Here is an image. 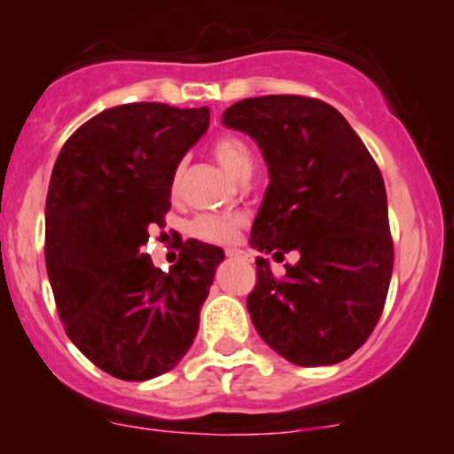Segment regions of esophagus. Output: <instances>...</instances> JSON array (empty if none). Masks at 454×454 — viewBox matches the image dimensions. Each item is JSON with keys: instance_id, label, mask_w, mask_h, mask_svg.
<instances>
[{"instance_id": "34e87169", "label": "esophagus", "mask_w": 454, "mask_h": 454, "mask_svg": "<svg viewBox=\"0 0 454 454\" xmlns=\"http://www.w3.org/2000/svg\"><path fill=\"white\" fill-rule=\"evenodd\" d=\"M226 256H231V259L235 256L237 259V256H243V250H239V247H226Z\"/></svg>"}]
</instances>
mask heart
I'll return each mask as SVG.
<instances>
[{"mask_svg":"<svg viewBox=\"0 0 454 454\" xmlns=\"http://www.w3.org/2000/svg\"><path fill=\"white\" fill-rule=\"evenodd\" d=\"M213 156L217 163L237 180L250 178L254 169V154L250 145L235 135H223L213 143ZM180 178H183V165L176 167L174 171V189H178ZM241 228V217L237 215H217V213H202L191 222V232L198 239L211 243H231L237 237V231Z\"/></svg>","mask_w":454,"mask_h":454,"instance_id":"b5f03b06","label":"heart"}]
</instances>
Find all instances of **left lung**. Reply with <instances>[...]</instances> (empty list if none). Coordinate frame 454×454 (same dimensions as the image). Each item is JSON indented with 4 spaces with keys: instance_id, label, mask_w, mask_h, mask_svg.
Wrapping results in <instances>:
<instances>
[{
    "instance_id": "8db88e82",
    "label": "left lung",
    "mask_w": 454,
    "mask_h": 454,
    "mask_svg": "<svg viewBox=\"0 0 454 454\" xmlns=\"http://www.w3.org/2000/svg\"><path fill=\"white\" fill-rule=\"evenodd\" d=\"M222 123L259 143L270 187L250 241L300 261L276 278L263 256L247 295L252 324L295 365H333L359 350L387 298L394 241L383 176L331 104L263 95L232 104Z\"/></svg>"
}]
</instances>
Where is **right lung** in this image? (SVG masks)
Listing matches in <instances>:
<instances>
[{
    "instance_id": "1",
    "label": "right lung",
    "mask_w": 454,
    "mask_h": 454,
    "mask_svg": "<svg viewBox=\"0 0 454 454\" xmlns=\"http://www.w3.org/2000/svg\"><path fill=\"white\" fill-rule=\"evenodd\" d=\"M208 108L135 102L67 139L45 202V265L67 337L121 380H150L187 355L222 247L189 239L169 271L141 250L165 226L174 171Z\"/></svg>"
}]
</instances>
